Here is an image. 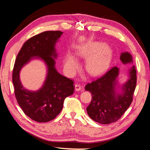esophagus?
Returning a JSON list of instances; mask_svg holds the SVG:
<instances>
[{
  "instance_id": "esophagus-1",
  "label": "esophagus",
  "mask_w": 150,
  "mask_h": 150,
  "mask_svg": "<svg viewBox=\"0 0 150 150\" xmlns=\"http://www.w3.org/2000/svg\"><path fill=\"white\" fill-rule=\"evenodd\" d=\"M81 89V86L79 84H75V90L76 91H79Z\"/></svg>"
}]
</instances>
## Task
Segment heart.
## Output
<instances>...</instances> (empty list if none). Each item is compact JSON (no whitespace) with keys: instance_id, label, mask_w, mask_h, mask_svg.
Wrapping results in <instances>:
<instances>
[{"instance_id":"obj_1","label":"heart","mask_w":150,"mask_h":150,"mask_svg":"<svg viewBox=\"0 0 150 150\" xmlns=\"http://www.w3.org/2000/svg\"><path fill=\"white\" fill-rule=\"evenodd\" d=\"M77 55L88 59L86 69L89 74L98 75L105 71L110 65L112 52L102 42H91L82 45L79 47ZM79 62L74 55L68 52L64 58V66L67 73L74 74L79 67Z\"/></svg>"}]
</instances>
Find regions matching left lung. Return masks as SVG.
Listing matches in <instances>:
<instances>
[{
    "label": "left lung",
    "instance_id": "left-lung-1",
    "mask_svg": "<svg viewBox=\"0 0 150 150\" xmlns=\"http://www.w3.org/2000/svg\"><path fill=\"white\" fill-rule=\"evenodd\" d=\"M120 59L124 64L133 63V58L128 52H122ZM120 69L113 67L105 74L85 86V90L92 94L91 102L86 108L89 116L99 123L106 125L118 120L123 115L133 101L137 85V71L133 66L129 70V78L121 86L118 85ZM121 87L122 93L117 89Z\"/></svg>",
    "mask_w": 150,
    "mask_h": 150
}]
</instances>
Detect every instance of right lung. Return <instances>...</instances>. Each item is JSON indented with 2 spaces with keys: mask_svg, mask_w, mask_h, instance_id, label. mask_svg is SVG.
<instances>
[{
  "mask_svg": "<svg viewBox=\"0 0 150 150\" xmlns=\"http://www.w3.org/2000/svg\"><path fill=\"white\" fill-rule=\"evenodd\" d=\"M63 34L60 30L45 31L32 37L23 44L15 61L12 82L18 104L30 119L39 122L51 121L61 112L66 98L73 94V81L57 71L56 43ZM34 57L46 63L48 73L42 88L36 92L25 89L20 81L21 69Z\"/></svg>",
  "mask_w": 150,
  "mask_h": 150,
  "instance_id": "add662e5",
  "label": "right lung"
}]
</instances>
